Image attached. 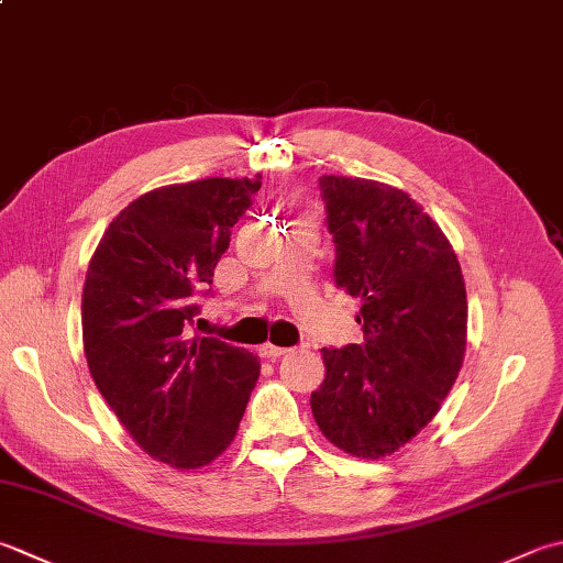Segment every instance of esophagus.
I'll return each instance as SVG.
<instances>
[{"mask_svg":"<svg viewBox=\"0 0 563 563\" xmlns=\"http://www.w3.org/2000/svg\"><path fill=\"white\" fill-rule=\"evenodd\" d=\"M290 349H285V346H275V344H263L261 349H258V354L263 356V358H271V361H275V358H280V356H285L288 354Z\"/></svg>","mask_w":563,"mask_h":563,"instance_id":"obj_1","label":"esophagus"}]
</instances>
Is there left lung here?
<instances>
[{
    "label": "left lung",
    "mask_w": 563,
    "mask_h": 563,
    "mask_svg": "<svg viewBox=\"0 0 563 563\" xmlns=\"http://www.w3.org/2000/svg\"><path fill=\"white\" fill-rule=\"evenodd\" d=\"M334 283L361 300V344L322 349L312 415L334 446L380 459L442 407L466 351V285L439 224L410 195L376 180L322 175Z\"/></svg>",
    "instance_id": "obj_1"
}]
</instances>
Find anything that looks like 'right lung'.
<instances>
[{"mask_svg": "<svg viewBox=\"0 0 563 563\" xmlns=\"http://www.w3.org/2000/svg\"><path fill=\"white\" fill-rule=\"evenodd\" d=\"M258 190L261 175L141 195L109 224L87 268L92 380L136 444L175 468L207 466L234 442L258 380V356L187 329Z\"/></svg>", "mask_w": 563, "mask_h": 563, "instance_id": "right-lung-1", "label": "right lung"}]
</instances>
